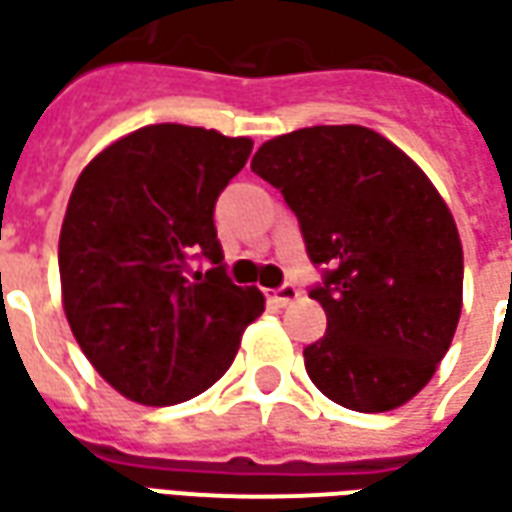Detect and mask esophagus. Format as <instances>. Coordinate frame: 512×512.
Instances as JSON below:
<instances>
[{
	"label": "esophagus",
	"instance_id": "esophagus-1",
	"mask_svg": "<svg viewBox=\"0 0 512 512\" xmlns=\"http://www.w3.org/2000/svg\"><path fill=\"white\" fill-rule=\"evenodd\" d=\"M268 299H271L274 305H280V307L291 305L293 299H299V288H296L293 282H282L280 288H274V291L268 293Z\"/></svg>",
	"mask_w": 512,
	"mask_h": 512
}]
</instances>
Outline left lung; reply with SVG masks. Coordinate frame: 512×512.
I'll list each match as a JSON object with an SVG mask.
<instances>
[{"label":"left lung","mask_w":512,"mask_h":512,"mask_svg":"<svg viewBox=\"0 0 512 512\" xmlns=\"http://www.w3.org/2000/svg\"><path fill=\"white\" fill-rule=\"evenodd\" d=\"M252 171L291 207L321 282L324 338L305 349L327 399L385 413L413 399L455 338L463 249L427 174L380 132L305 127L271 138Z\"/></svg>","instance_id":"left-lung-1"}]
</instances>
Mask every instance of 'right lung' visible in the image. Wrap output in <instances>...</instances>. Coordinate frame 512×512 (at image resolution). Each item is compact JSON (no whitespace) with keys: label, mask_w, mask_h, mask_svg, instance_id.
I'll return each mask as SVG.
<instances>
[{"label":"right lung","mask_w":512,"mask_h":512,"mask_svg":"<svg viewBox=\"0 0 512 512\" xmlns=\"http://www.w3.org/2000/svg\"><path fill=\"white\" fill-rule=\"evenodd\" d=\"M249 152V138L152 124L96 155L71 191L57 249L66 318L91 366L132 402L207 391L263 313V293L227 277L213 224Z\"/></svg>","instance_id":"obj_1"}]
</instances>
